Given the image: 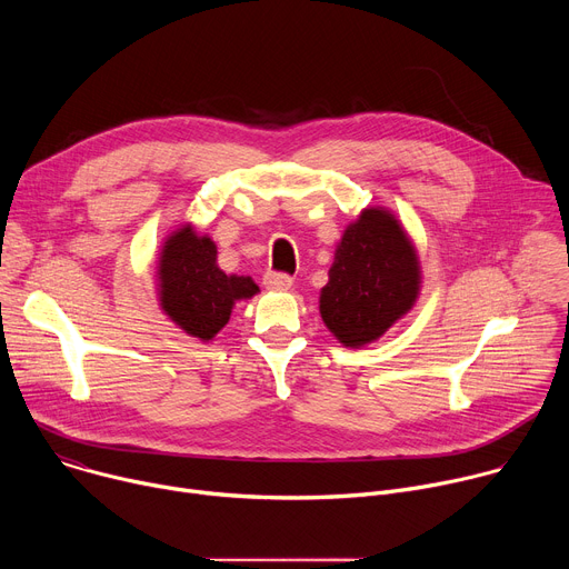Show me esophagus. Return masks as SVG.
<instances>
[{
  "instance_id": "obj_1",
  "label": "esophagus",
  "mask_w": 569,
  "mask_h": 569,
  "mask_svg": "<svg viewBox=\"0 0 569 569\" xmlns=\"http://www.w3.org/2000/svg\"><path fill=\"white\" fill-rule=\"evenodd\" d=\"M263 286H266L268 290H288V288L292 286V277L286 274V272H274V270H270V272H266V277H263Z\"/></svg>"
}]
</instances>
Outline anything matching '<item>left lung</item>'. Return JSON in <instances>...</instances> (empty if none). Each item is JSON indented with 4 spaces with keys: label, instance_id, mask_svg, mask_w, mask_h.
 Segmentation results:
<instances>
[{
    "label": "left lung",
    "instance_id": "1",
    "mask_svg": "<svg viewBox=\"0 0 569 569\" xmlns=\"http://www.w3.org/2000/svg\"><path fill=\"white\" fill-rule=\"evenodd\" d=\"M419 259L408 233L385 209H365L347 227L319 312L345 347L378 340L419 297Z\"/></svg>",
    "mask_w": 569,
    "mask_h": 569
}]
</instances>
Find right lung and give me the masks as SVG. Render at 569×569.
I'll use <instances>...</instances> for the list:
<instances>
[{"mask_svg":"<svg viewBox=\"0 0 569 569\" xmlns=\"http://www.w3.org/2000/svg\"><path fill=\"white\" fill-rule=\"evenodd\" d=\"M216 246L193 227L176 231L159 259V301L189 336L211 340L224 327L231 306L250 299L259 286L250 277H227L216 266Z\"/></svg>","mask_w":569,"mask_h":569,"instance_id":"1","label":"right lung"}]
</instances>
